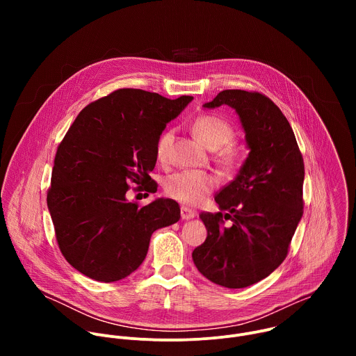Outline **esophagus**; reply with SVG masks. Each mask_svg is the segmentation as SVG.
I'll use <instances>...</instances> for the list:
<instances>
[{
  "mask_svg": "<svg viewBox=\"0 0 356 356\" xmlns=\"http://www.w3.org/2000/svg\"><path fill=\"white\" fill-rule=\"evenodd\" d=\"M180 217H181V220H191V218L195 217V213L193 210L187 209V207H181L180 209Z\"/></svg>",
  "mask_w": 356,
  "mask_h": 356,
  "instance_id": "34e87169",
  "label": "esophagus"
}]
</instances>
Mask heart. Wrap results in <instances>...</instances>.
<instances>
[{
  "label": "heart",
  "instance_id": "1",
  "mask_svg": "<svg viewBox=\"0 0 356 356\" xmlns=\"http://www.w3.org/2000/svg\"><path fill=\"white\" fill-rule=\"evenodd\" d=\"M193 131L197 138L211 150H218L227 146L234 139L232 127L222 118L216 115H201L193 122ZM173 140V131L163 132L156 142V156L165 161L169 146ZM224 161H229L222 155ZM217 179L209 173L177 172L165 180L166 194L186 206H197L206 200L214 190Z\"/></svg>",
  "mask_w": 356,
  "mask_h": 356
}]
</instances>
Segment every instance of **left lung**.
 <instances>
[{
  "label": "left lung",
  "mask_w": 356,
  "mask_h": 356,
  "mask_svg": "<svg viewBox=\"0 0 356 356\" xmlns=\"http://www.w3.org/2000/svg\"><path fill=\"white\" fill-rule=\"evenodd\" d=\"M221 106L238 114L249 155L216 195L220 210L228 213L200 214L207 238L191 257L213 283L242 289L268 277L287 255L302 217L304 163L289 121L270 98L224 90L202 107ZM222 218L233 224L224 226Z\"/></svg>",
  "instance_id": "1"
}]
</instances>
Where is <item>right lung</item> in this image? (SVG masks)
Masks as SVG:
<instances>
[{
    "label": "right lung",
    "instance_id": "add662e5",
    "mask_svg": "<svg viewBox=\"0 0 356 356\" xmlns=\"http://www.w3.org/2000/svg\"><path fill=\"white\" fill-rule=\"evenodd\" d=\"M193 99L121 88L88 104L60 142L47 209L66 261L97 282H117L146 258L156 229L179 221L175 200L156 198L138 207L127 200L129 183L154 193L149 173L156 142Z\"/></svg>",
    "mask_w": 356,
    "mask_h": 356
}]
</instances>
